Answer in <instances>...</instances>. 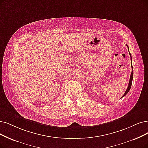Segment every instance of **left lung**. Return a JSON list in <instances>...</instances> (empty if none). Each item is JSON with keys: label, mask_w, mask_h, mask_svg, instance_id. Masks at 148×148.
Listing matches in <instances>:
<instances>
[{"label": "left lung", "mask_w": 148, "mask_h": 148, "mask_svg": "<svg viewBox=\"0 0 148 148\" xmlns=\"http://www.w3.org/2000/svg\"><path fill=\"white\" fill-rule=\"evenodd\" d=\"M127 47H128V46L127 45ZM128 50H129V47H128ZM129 55H130V56H131V62H132V56H131V53H130V52H129ZM131 67H132V72H131V76H130V79H129V84H128V86H127V89H126V92H125V94L123 95V96L121 97V98H123V97H125L126 95L129 92V91L130 90V88H131V86H132V79H133V67H132V64H131Z\"/></svg>", "instance_id": "obj_1"}]
</instances>
